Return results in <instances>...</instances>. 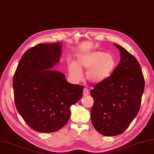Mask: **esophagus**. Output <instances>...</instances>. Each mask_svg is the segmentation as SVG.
Listing matches in <instances>:
<instances>
[{"label": "esophagus", "instance_id": "obj_1", "mask_svg": "<svg viewBox=\"0 0 154 154\" xmlns=\"http://www.w3.org/2000/svg\"><path fill=\"white\" fill-rule=\"evenodd\" d=\"M89 93H90L89 90L87 89V88H84V91H83V95H84V96H87V95H88Z\"/></svg>", "mask_w": 154, "mask_h": 154}]
</instances>
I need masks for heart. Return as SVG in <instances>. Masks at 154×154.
Returning a JSON list of instances; mask_svg holds the SVG:
<instances>
[{"mask_svg":"<svg viewBox=\"0 0 154 154\" xmlns=\"http://www.w3.org/2000/svg\"><path fill=\"white\" fill-rule=\"evenodd\" d=\"M117 67L114 55L102 51L82 54L78 58V64L71 63L68 71L71 76L79 79L82 76L81 68L88 69L87 76L93 83H100L111 76Z\"/></svg>","mask_w":154,"mask_h":154,"instance_id":"obj_1","label":"heart"}]
</instances>
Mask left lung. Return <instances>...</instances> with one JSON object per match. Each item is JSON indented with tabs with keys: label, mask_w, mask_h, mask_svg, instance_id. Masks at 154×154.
Masks as SVG:
<instances>
[{
	"label": "left lung",
	"mask_w": 154,
	"mask_h": 154,
	"mask_svg": "<svg viewBox=\"0 0 154 154\" xmlns=\"http://www.w3.org/2000/svg\"><path fill=\"white\" fill-rule=\"evenodd\" d=\"M121 59L108 79L91 91L94 99L91 119L94 127L104 136H116L127 128L138 114L145 88L141 66L134 57L121 46Z\"/></svg>",
	"instance_id": "1"
}]
</instances>
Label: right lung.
I'll use <instances>...</instances> for the list:
<instances>
[{"instance_id":"right-lung-1","label":"right lung","mask_w":154,"mask_h":154,"mask_svg":"<svg viewBox=\"0 0 154 154\" xmlns=\"http://www.w3.org/2000/svg\"><path fill=\"white\" fill-rule=\"evenodd\" d=\"M61 42L38 44L26 51L13 80L16 108L33 130L52 133L69 119L70 107L81 99L83 86L67 82L62 73L50 68L61 55Z\"/></svg>"}]
</instances>
